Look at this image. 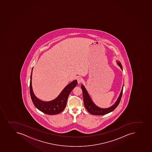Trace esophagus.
<instances>
[{
    "label": "esophagus",
    "instance_id": "obj_1",
    "mask_svg": "<svg viewBox=\"0 0 152 152\" xmlns=\"http://www.w3.org/2000/svg\"><path fill=\"white\" fill-rule=\"evenodd\" d=\"M82 78H81V77L77 78V82H78V84H81V83L82 82Z\"/></svg>",
    "mask_w": 152,
    "mask_h": 152
}]
</instances>
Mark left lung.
<instances>
[{"label":"left lung","mask_w":152,"mask_h":152,"mask_svg":"<svg viewBox=\"0 0 152 152\" xmlns=\"http://www.w3.org/2000/svg\"><path fill=\"white\" fill-rule=\"evenodd\" d=\"M116 62L117 63L118 65L120 67L121 69L123 70V67H122L121 63L119 61H117ZM81 87L82 90L84 105L85 106V108L87 111L90 114L94 115H104L107 114L108 113L113 111V110H115L116 107H117L119 105V103L121 99L122 94H123L124 85H123L122 89H121L119 96L116 102L114 104H113V105L111 106V107L107 108H101L96 105L91 99V98L90 97V96H89L87 90L86 89L85 87H84V86L83 85H82Z\"/></svg>","instance_id":"obj_1"}]
</instances>
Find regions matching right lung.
<instances>
[{
  "instance_id": "obj_1",
  "label": "right lung",
  "mask_w": 152,
  "mask_h": 152,
  "mask_svg": "<svg viewBox=\"0 0 152 152\" xmlns=\"http://www.w3.org/2000/svg\"><path fill=\"white\" fill-rule=\"evenodd\" d=\"M32 67L30 81V94L33 103L36 108L43 113L52 115L61 113L64 109L66 105L68 96L71 91L77 85L76 80L67 85L62 90L61 94L55 99L50 101H43L36 97L33 93L32 88Z\"/></svg>"
}]
</instances>
